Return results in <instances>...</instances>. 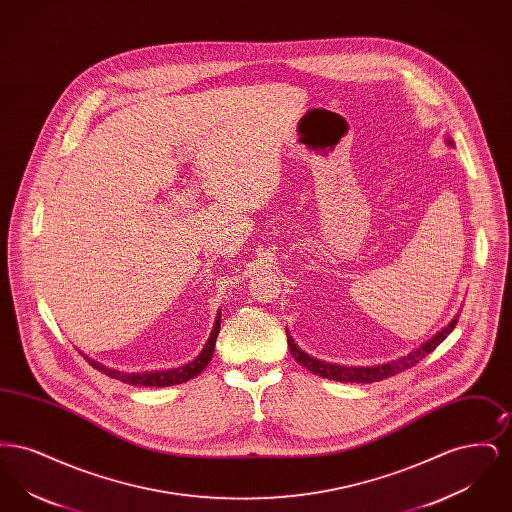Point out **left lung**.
<instances>
[{
	"label": "left lung",
	"mask_w": 512,
	"mask_h": 512,
	"mask_svg": "<svg viewBox=\"0 0 512 512\" xmlns=\"http://www.w3.org/2000/svg\"><path fill=\"white\" fill-rule=\"evenodd\" d=\"M445 142H447V146H455L453 140H449V138H447ZM459 315H461V313H459ZM459 315H455V317L451 318V322H449L447 326H443L436 336H432L430 340L424 341L422 345H418L411 353H407V355H403V357H397V359L388 361V363H382V365L341 366L334 365V363H326V361H320L317 357H311L309 353H305V351L295 343V340L290 336L288 330H286V336H288V345H290V353H292L293 359H295L299 365L305 366L309 372H313V374H317V376H322V378H328V380H336V382L372 384V382H380V380H384V378H390L393 374L403 372V370H407V368L416 365L418 361H422L428 353H432V351L438 347L439 343L453 332V328H455V324H457V320H459Z\"/></svg>",
	"instance_id": "left-lung-1"
}]
</instances>
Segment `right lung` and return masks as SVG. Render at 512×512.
I'll return each instance as SVG.
<instances>
[{
  "label": "right lung",
  "instance_id": "obj_1",
  "mask_svg": "<svg viewBox=\"0 0 512 512\" xmlns=\"http://www.w3.org/2000/svg\"><path fill=\"white\" fill-rule=\"evenodd\" d=\"M220 330V309L215 318V324H213V330H211V336L205 343V347L201 349V353L195 357L192 363L188 365L178 366V368H169V370H149V372H121V370H115V368H109V366L101 365L98 361L90 359L88 355H84V359L98 368L99 372L107 374L109 378H115V380H121L124 384H130V386H149V388H165V386H174V384H184L188 380L195 378L201 370H205L207 365L211 363L213 359V351H215V343H217V336H219Z\"/></svg>",
  "mask_w": 512,
  "mask_h": 512
}]
</instances>
